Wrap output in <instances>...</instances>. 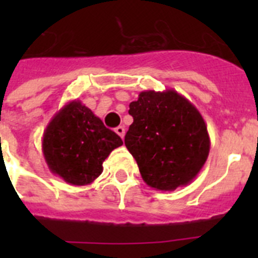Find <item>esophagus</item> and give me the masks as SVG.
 Masks as SVG:
<instances>
[{
    "instance_id": "1",
    "label": "esophagus",
    "mask_w": 258,
    "mask_h": 258,
    "mask_svg": "<svg viewBox=\"0 0 258 258\" xmlns=\"http://www.w3.org/2000/svg\"><path fill=\"white\" fill-rule=\"evenodd\" d=\"M115 132L118 134V136L121 137V138H124L125 137V127L124 126H117L115 129Z\"/></svg>"
}]
</instances>
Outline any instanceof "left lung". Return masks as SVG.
<instances>
[{"label":"left lung","mask_w":258,"mask_h":258,"mask_svg":"<svg viewBox=\"0 0 258 258\" xmlns=\"http://www.w3.org/2000/svg\"><path fill=\"white\" fill-rule=\"evenodd\" d=\"M133 124L125 146L143 181L160 191H174L199 174L211 149L202 113L173 89L145 90L129 104Z\"/></svg>","instance_id":"1"}]
</instances>
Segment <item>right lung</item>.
<instances>
[{
    "label": "right lung",
    "instance_id": "right-lung-1",
    "mask_svg": "<svg viewBox=\"0 0 258 258\" xmlns=\"http://www.w3.org/2000/svg\"><path fill=\"white\" fill-rule=\"evenodd\" d=\"M122 145L81 101H71L52 116L42 136V154L52 174L85 186L103 172V161Z\"/></svg>",
    "mask_w": 258,
    "mask_h": 258
}]
</instances>
